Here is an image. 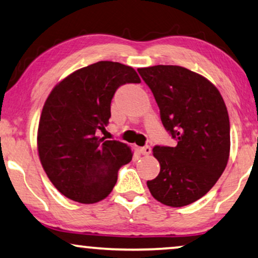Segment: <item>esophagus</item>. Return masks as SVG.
Listing matches in <instances>:
<instances>
[{"instance_id": "obj_1", "label": "esophagus", "mask_w": 258, "mask_h": 258, "mask_svg": "<svg viewBox=\"0 0 258 258\" xmlns=\"http://www.w3.org/2000/svg\"><path fill=\"white\" fill-rule=\"evenodd\" d=\"M140 153L142 155H146V156H148V155L151 154V148L149 146H146V147H142L140 148Z\"/></svg>"}]
</instances>
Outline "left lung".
Wrapping results in <instances>:
<instances>
[{
    "instance_id": "8db88e82",
    "label": "left lung",
    "mask_w": 258,
    "mask_h": 258,
    "mask_svg": "<svg viewBox=\"0 0 258 258\" xmlns=\"http://www.w3.org/2000/svg\"><path fill=\"white\" fill-rule=\"evenodd\" d=\"M137 72L153 91L164 128L176 147L156 146V178L147 182L155 200L179 208L196 202L215 185L230 155V123L220 91L209 80L179 66Z\"/></svg>"
}]
</instances>
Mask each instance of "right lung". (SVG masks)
Listing matches in <instances>:
<instances>
[{"label":"right lung","instance_id":"right-lung-1","mask_svg":"<svg viewBox=\"0 0 258 258\" xmlns=\"http://www.w3.org/2000/svg\"><path fill=\"white\" fill-rule=\"evenodd\" d=\"M140 82L132 67L100 61L52 88L38 122L37 150L45 174L62 195L91 204L111 192L118 169L132 161L133 150L97 134L108 125L116 89Z\"/></svg>","mask_w":258,"mask_h":258}]
</instances>
